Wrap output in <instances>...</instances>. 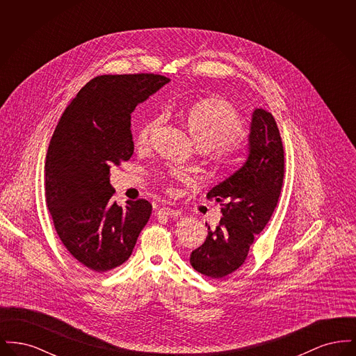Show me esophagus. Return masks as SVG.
Returning a JSON list of instances; mask_svg holds the SVG:
<instances>
[{
    "label": "esophagus",
    "mask_w": 356,
    "mask_h": 356,
    "mask_svg": "<svg viewBox=\"0 0 356 356\" xmlns=\"http://www.w3.org/2000/svg\"><path fill=\"white\" fill-rule=\"evenodd\" d=\"M157 213L163 215V216H167V218H177V216H180V212L177 209H173V208H170V207L160 208Z\"/></svg>",
    "instance_id": "1"
}]
</instances>
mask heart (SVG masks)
<instances>
[{
	"label": "heart",
	"mask_w": 356,
	"mask_h": 356,
	"mask_svg": "<svg viewBox=\"0 0 356 356\" xmlns=\"http://www.w3.org/2000/svg\"><path fill=\"white\" fill-rule=\"evenodd\" d=\"M186 119L191 135L200 149L216 148L222 159L229 161L236 159L235 140L243 134V122L231 104L220 99L195 102L186 111ZM164 121V112L147 120L138 132V143L148 144Z\"/></svg>",
	"instance_id": "b5f03b06"
}]
</instances>
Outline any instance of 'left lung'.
<instances>
[{
    "label": "left lung",
    "instance_id": "obj_1",
    "mask_svg": "<svg viewBox=\"0 0 356 356\" xmlns=\"http://www.w3.org/2000/svg\"><path fill=\"white\" fill-rule=\"evenodd\" d=\"M284 179V149L270 112L256 108L248 136V157L240 170L213 186L208 199L221 205L219 225L191 254V266L204 276L221 279L243 266L279 200Z\"/></svg>",
    "mask_w": 356,
    "mask_h": 356
}]
</instances>
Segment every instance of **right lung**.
I'll use <instances>...</instances> for the list:
<instances>
[{
    "mask_svg": "<svg viewBox=\"0 0 356 356\" xmlns=\"http://www.w3.org/2000/svg\"><path fill=\"white\" fill-rule=\"evenodd\" d=\"M170 79L105 74L90 80L70 102L51 136L45 161V197L56 232L89 271L125 263L149 220L152 204L112 200L111 167L134 154L131 115Z\"/></svg>",
    "mask_w": 356,
    "mask_h": 356,
    "instance_id": "obj_1",
    "label": "right lung"
}]
</instances>
